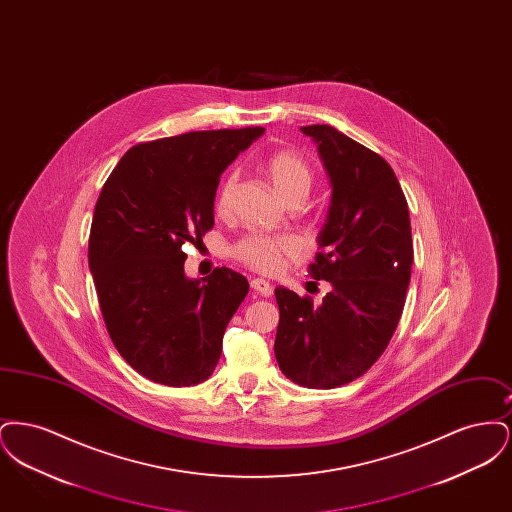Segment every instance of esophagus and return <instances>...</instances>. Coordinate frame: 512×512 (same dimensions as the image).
<instances>
[{"label": "esophagus", "instance_id": "obj_1", "mask_svg": "<svg viewBox=\"0 0 512 512\" xmlns=\"http://www.w3.org/2000/svg\"><path fill=\"white\" fill-rule=\"evenodd\" d=\"M251 288H253V292H257L259 295H265V297L272 295V286L263 278H253L251 280Z\"/></svg>", "mask_w": 512, "mask_h": 512}]
</instances>
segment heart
I'll list each match as a JSON object with an SVG mask.
<instances>
[{"label":"heart","instance_id":"b5f03b06","mask_svg":"<svg viewBox=\"0 0 512 512\" xmlns=\"http://www.w3.org/2000/svg\"><path fill=\"white\" fill-rule=\"evenodd\" d=\"M265 174L284 201L292 199L293 195L309 194L313 186V171L307 161L292 149L274 151L265 159ZM234 176H226L220 184L217 194V209L220 213L226 211L230 197L234 192ZM295 251L290 238H265V236H251L234 247V255L245 263L247 267L255 268L259 272H276L282 263L284 255H292Z\"/></svg>","mask_w":512,"mask_h":512}]
</instances>
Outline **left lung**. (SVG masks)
Here are the masks:
<instances>
[{"label":"left lung","instance_id":"8db88e82","mask_svg":"<svg viewBox=\"0 0 512 512\" xmlns=\"http://www.w3.org/2000/svg\"><path fill=\"white\" fill-rule=\"evenodd\" d=\"M317 144L332 199L309 272L332 284L313 305L278 286L274 355L295 384L332 390L363 376L386 351L413 268L409 207L386 159L328 124L301 126Z\"/></svg>","mask_w":512,"mask_h":512}]
</instances>
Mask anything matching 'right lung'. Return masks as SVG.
Returning <instances> with one entry per match:
<instances>
[{
  "label": "right lung",
  "instance_id": "1",
  "mask_svg": "<svg viewBox=\"0 0 512 512\" xmlns=\"http://www.w3.org/2000/svg\"><path fill=\"white\" fill-rule=\"evenodd\" d=\"M265 128L201 130L130 147L101 188L88 263L99 309L122 359L147 380H207L224 330L249 292L232 268L188 278L182 245L215 224L220 174Z\"/></svg>",
  "mask_w": 512,
  "mask_h": 512
}]
</instances>
